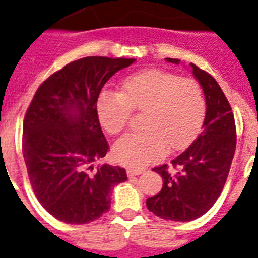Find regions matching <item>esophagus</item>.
<instances>
[{
  "instance_id": "esophagus-1",
  "label": "esophagus",
  "mask_w": 258,
  "mask_h": 258,
  "mask_svg": "<svg viewBox=\"0 0 258 258\" xmlns=\"http://www.w3.org/2000/svg\"><path fill=\"white\" fill-rule=\"evenodd\" d=\"M144 171L140 168H127L126 169V173L129 177H133V176H137V175H141Z\"/></svg>"
}]
</instances>
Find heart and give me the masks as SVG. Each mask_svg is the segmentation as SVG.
Listing matches in <instances>:
<instances>
[{"label":"heart","instance_id":"obj_1","mask_svg":"<svg viewBox=\"0 0 258 258\" xmlns=\"http://www.w3.org/2000/svg\"><path fill=\"white\" fill-rule=\"evenodd\" d=\"M132 111H144L141 133H127L113 147L119 164L145 167L168 151L183 149L201 131L206 115L203 90L195 79L164 70H145L127 77L121 93L102 91L97 114L109 135H118Z\"/></svg>","mask_w":258,"mask_h":258}]
</instances>
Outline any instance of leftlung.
Instances as JSON below:
<instances>
[{
	"label": "left lung",
	"instance_id": "left-lung-1",
	"mask_svg": "<svg viewBox=\"0 0 258 258\" xmlns=\"http://www.w3.org/2000/svg\"><path fill=\"white\" fill-rule=\"evenodd\" d=\"M189 66L205 94V122L198 139L171 161L176 172H168L167 164L153 168L164 183L160 192L147 199L148 210L176 222L194 221L210 210L226 183L237 143L234 115L222 89L210 74Z\"/></svg>",
	"mask_w": 258,
	"mask_h": 258
}]
</instances>
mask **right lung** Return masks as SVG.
<instances>
[{"label": "right lung", "instance_id": "1", "mask_svg": "<svg viewBox=\"0 0 258 258\" xmlns=\"http://www.w3.org/2000/svg\"><path fill=\"white\" fill-rule=\"evenodd\" d=\"M135 59L87 56L44 81L23 125V155L32 188L44 209L66 223L93 222L110 209L121 167L94 163L109 151L97 114L102 87Z\"/></svg>", "mask_w": 258, "mask_h": 258}]
</instances>
